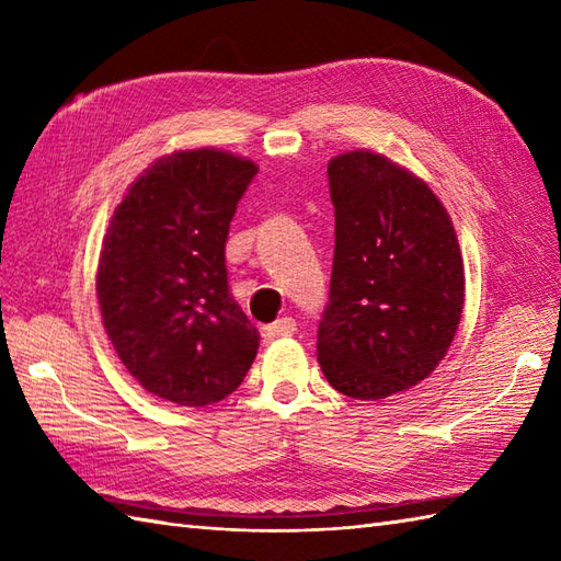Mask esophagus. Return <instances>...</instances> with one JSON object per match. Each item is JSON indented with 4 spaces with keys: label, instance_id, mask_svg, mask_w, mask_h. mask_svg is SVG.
<instances>
[{
    "label": "esophagus",
    "instance_id": "esophagus-1",
    "mask_svg": "<svg viewBox=\"0 0 561 561\" xmlns=\"http://www.w3.org/2000/svg\"><path fill=\"white\" fill-rule=\"evenodd\" d=\"M296 332V320L284 316V318H277L274 320L272 325H265L262 328V337L265 340H279V337H289Z\"/></svg>",
    "mask_w": 561,
    "mask_h": 561
}]
</instances>
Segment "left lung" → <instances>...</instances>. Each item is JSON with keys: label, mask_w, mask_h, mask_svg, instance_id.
I'll return each mask as SVG.
<instances>
[{"label": "left lung", "mask_w": 561, "mask_h": 561, "mask_svg": "<svg viewBox=\"0 0 561 561\" xmlns=\"http://www.w3.org/2000/svg\"><path fill=\"white\" fill-rule=\"evenodd\" d=\"M328 181L335 257L318 364L342 396L383 400L432 374L456 337L460 245L432 187L380 153H340Z\"/></svg>", "instance_id": "8db88e82"}]
</instances>
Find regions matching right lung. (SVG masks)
<instances>
[{
  "label": "right lung",
  "mask_w": 561,
  "mask_h": 561,
  "mask_svg": "<svg viewBox=\"0 0 561 561\" xmlns=\"http://www.w3.org/2000/svg\"><path fill=\"white\" fill-rule=\"evenodd\" d=\"M257 165L219 149L153 161L115 207L96 294L103 328L141 388L185 408L243 383L260 344L229 291L226 238Z\"/></svg>",
  "instance_id": "1"
}]
</instances>
